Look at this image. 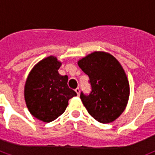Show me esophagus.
Wrapping results in <instances>:
<instances>
[{"label": "esophagus", "instance_id": "obj_1", "mask_svg": "<svg viewBox=\"0 0 155 155\" xmlns=\"http://www.w3.org/2000/svg\"><path fill=\"white\" fill-rule=\"evenodd\" d=\"M75 91L76 92V94H77V95H78V96L80 95V88H76V89L75 90Z\"/></svg>", "mask_w": 155, "mask_h": 155}]
</instances>
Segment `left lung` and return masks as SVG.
<instances>
[{
  "mask_svg": "<svg viewBox=\"0 0 155 155\" xmlns=\"http://www.w3.org/2000/svg\"><path fill=\"white\" fill-rule=\"evenodd\" d=\"M78 65L89 76L91 92L80 98L89 114L97 121H114L125 110L130 87L122 65L110 53L94 51L79 60Z\"/></svg>",
  "mask_w": 155,
  "mask_h": 155,
  "instance_id": "1",
  "label": "left lung"
}]
</instances>
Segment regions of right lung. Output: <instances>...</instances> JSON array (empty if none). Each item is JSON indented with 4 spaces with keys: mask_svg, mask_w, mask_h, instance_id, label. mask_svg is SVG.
<instances>
[{
    "mask_svg": "<svg viewBox=\"0 0 155 155\" xmlns=\"http://www.w3.org/2000/svg\"><path fill=\"white\" fill-rule=\"evenodd\" d=\"M62 63L54 56L38 62L24 86V98L31 114L41 121L51 122L65 111L68 100L77 94L68 86V75L58 69Z\"/></svg>",
    "mask_w": 155,
    "mask_h": 155,
    "instance_id": "1",
    "label": "right lung"
}]
</instances>
